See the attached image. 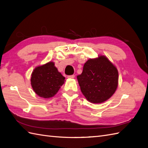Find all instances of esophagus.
I'll use <instances>...</instances> for the list:
<instances>
[{
    "mask_svg": "<svg viewBox=\"0 0 148 148\" xmlns=\"http://www.w3.org/2000/svg\"><path fill=\"white\" fill-rule=\"evenodd\" d=\"M68 78H70V79H73L75 77V75H68L67 76Z\"/></svg>",
    "mask_w": 148,
    "mask_h": 148,
    "instance_id": "obj_1",
    "label": "esophagus"
}]
</instances>
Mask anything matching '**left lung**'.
<instances>
[{"instance_id": "1", "label": "left lung", "mask_w": 148, "mask_h": 148, "mask_svg": "<svg viewBox=\"0 0 148 148\" xmlns=\"http://www.w3.org/2000/svg\"><path fill=\"white\" fill-rule=\"evenodd\" d=\"M117 68L104 56L89 59L77 76L81 92L87 100L94 104L107 101L118 85Z\"/></svg>"}]
</instances>
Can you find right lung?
<instances>
[{"label":"right lung","instance_id":"1","mask_svg":"<svg viewBox=\"0 0 148 148\" xmlns=\"http://www.w3.org/2000/svg\"><path fill=\"white\" fill-rule=\"evenodd\" d=\"M53 62H49L35 68L31 75V86L38 96L50 98L58 92L65 81Z\"/></svg>","mask_w":148,"mask_h":148}]
</instances>
